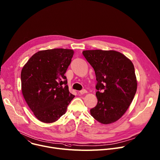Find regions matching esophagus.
I'll list each match as a JSON object with an SVG mask.
<instances>
[{
    "label": "esophagus",
    "instance_id": "esophagus-1",
    "mask_svg": "<svg viewBox=\"0 0 160 160\" xmlns=\"http://www.w3.org/2000/svg\"><path fill=\"white\" fill-rule=\"evenodd\" d=\"M86 92H87V91H86V89H82V90H81V91H79V93L81 94H85V93H86Z\"/></svg>",
    "mask_w": 160,
    "mask_h": 160
}]
</instances>
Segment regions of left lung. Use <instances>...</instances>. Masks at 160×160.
<instances>
[{"instance_id": "left-lung-1", "label": "left lung", "mask_w": 160, "mask_h": 160, "mask_svg": "<svg viewBox=\"0 0 160 160\" xmlns=\"http://www.w3.org/2000/svg\"><path fill=\"white\" fill-rule=\"evenodd\" d=\"M83 55L93 68L97 80V105L90 110L103 124L113 123L124 114L137 89L134 67L121 52L100 49L86 50Z\"/></svg>"}]
</instances>
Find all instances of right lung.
I'll return each mask as SVG.
<instances>
[{
  "instance_id": "right-lung-1",
  "label": "right lung",
  "mask_w": 160,
  "mask_h": 160,
  "mask_svg": "<svg viewBox=\"0 0 160 160\" xmlns=\"http://www.w3.org/2000/svg\"><path fill=\"white\" fill-rule=\"evenodd\" d=\"M74 51L68 49L40 51L21 71L24 98L36 118L52 123L66 112L74 96L70 93L64 75Z\"/></svg>"
}]
</instances>
